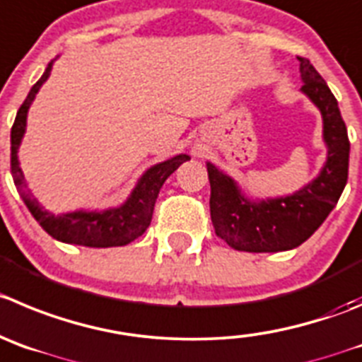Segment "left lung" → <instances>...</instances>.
I'll list each match as a JSON object with an SVG mask.
<instances>
[{
  "label": "left lung",
  "mask_w": 362,
  "mask_h": 362,
  "mask_svg": "<svg viewBox=\"0 0 362 362\" xmlns=\"http://www.w3.org/2000/svg\"><path fill=\"white\" fill-rule=\"evenodd\" d=\"M302 90L322 110L329 157L322 175L293 197L252 204L232 178L207 164L211 219L218 238L239 252H284L302 245L318 230L339 200L349 180L350 141L337 100L322 74L303 57Z\"/></svg>",
  "instance_id": "left-lung-1"
}]
</instances>
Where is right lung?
I'll use <instances>...</instances> for the list:
<instances>
[{
    "label": "right lung",
    "instance_id": "1",
    "mask_svg": "<svg viewBox=\"0 0 362 362\" xmlns=\"http://www.w3.org/2000/svg\"><path fill=\"white\" fill-rule=\"evenodd\" d=\"M49 71H52V64L46 67L39 82L30 89L28 96L19 107L18 116L12 124V132H10V144H12V148H10V171H12L13 184H16L19 194L25 200L26 207L32 212L33 218L37 219V223L57 241L90 246V248H110V246L128 245V243L144 234L151 221V216H153L155 200H157L162 184L182 162L189 160V157L187 155H177L170 160L150 168L143 175L137 187L134 189L127 204L121 205L119 209H110V211L105 212H69V214L62 216L46 212L37 204L35 198L26 191L25 177H23L18 160V148L21 144L23 134H25L26 114H28L30 105H32L40 86L48 80Z\"/></svg>",
    "mask_w": 362,
    "mask_h": 362
}]
</instances>
